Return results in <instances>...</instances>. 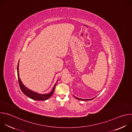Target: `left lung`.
I'll list each match as a JSON object with an SVG mask.
<instances>
[{
  "instance_id": "1",
  "label": "left lung",
  "mask_w": 132,
  "mask_h": 132,
  "mask_svg": "<svg viewBox=\"0 0 132 132\" xmlns=\"http://www.w3.org/2000/svg\"><path fill=\"white\" fill-rule=\"evenodd\" d=\"M74 96V95H73ZM74 97L76 98H77V100H81V101H91V100H93V99H94V98H91V99H81V98H78V97H76V96H74Z\"/></svg>"
}]
</instances>
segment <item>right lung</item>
Wrapping results in <instances>:
<instances>
[{"mask_svg":"<svg viewBox=\"0 0 132 132\" xmlns=\"http://www.w3.org/2000/svg\"><path fill=\"white\" fill-rule=\"evenodd\" d=\"M19 61L18 64V67H17V72H18V80H19V85L20 87V89L22 92L27 96L28 97L35 100V101H46L49 99L53 94L55 88V86L56 84V83L55 84L52 90V91L48 94H39L38 93L35 92L29 89H28L27 87H26L22 83V81L21 80L19 76ZM58 80L57 81V82Z\"/></svg>","mask_w":132,"mask_h":132,"instance_id":"right-lung-1","label":"right lung"}]
</instances>
